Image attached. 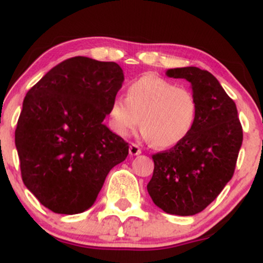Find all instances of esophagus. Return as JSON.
I'll list each match as a JSON object with an SVG mask.
<instances>
[{
    "mask_svg": "<svg viewBox=\"0 0 263 263\" xmlns=\"http://www.w3.org/2000/svg\"><path fill=\"white\" fill-rule=\"evenodd\" d=\"M128 152H129V155H131V156H138V155H141V148L137 146V144L132 143L131 146H129Z\"/></svg>",
    "mask_w": 263,
    "mask_h": 263,
    "instance_id": "34e87169",
    "label": "esophagus"
}]
</instances>
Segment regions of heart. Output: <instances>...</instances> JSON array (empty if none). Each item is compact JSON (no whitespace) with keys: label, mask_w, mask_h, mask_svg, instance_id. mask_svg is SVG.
<instances>
[{"label":"heart","mask_w":263,"mask_h":263,"mask_svg":"<svg viewBox=\"0 0 263 263\" xmlns=\"http://www.w3.org/2000/svg\"><path fill=\"white\" fill-rule=\"evenodd\" d=\"M198 116L194 93L156 74H144L127 87V99L116 96L108 108V125L127 137L142 123V137L159 148L180 143L192 132Z\"/></svg>","instance_id":"1"}]
</instances>
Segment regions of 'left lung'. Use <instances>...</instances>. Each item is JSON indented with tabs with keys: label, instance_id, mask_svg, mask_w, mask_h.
<instances>
[{
	"label": "left lung",
	"instance_id": "obj_1",
	"mask_svg": "<svg viewBox=\"0 0 263 263\" xmlns=\"http://www.w3.org/2000/svg\"><path fill=\"white\" fill-rule=\"evenodd\" d=\"M167 77L185 79L198 102L192 132L171 149L152 156L149 197L172 215L190 216L203 211L234 176L242 127L237 108L222 86L197 66L168 69Z\"/></svg>",
	"mask_w": 263,
	"mask_h": 263
}]
</instances>
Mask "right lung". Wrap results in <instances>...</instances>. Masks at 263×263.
Returning a JSON list of instances; mask_svg holds the SVG:
<instances>
[{"label":"right lung","instance_id":"obj_1","mask_svg":"<svg viewBox=\"0 0 263 263\" xmlns=\"http://www.w3.org/2000/svg\"><path fill=\"white\" fill-rule=\"evenodd\" d=\"M114 62L75 57L50 69L27 92L14 141L27 189L57 214L91 208L128 143L104 120L122 87Z\"/></svg>","mask_w":263,"mask_h":263}]
</instances>
